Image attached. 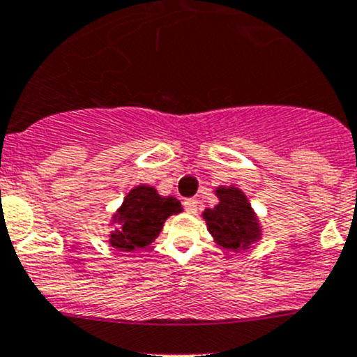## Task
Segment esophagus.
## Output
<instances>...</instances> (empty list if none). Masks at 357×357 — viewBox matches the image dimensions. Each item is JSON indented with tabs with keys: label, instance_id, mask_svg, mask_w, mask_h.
<instances>
[{
	"label": "esophagus",
	"instance_id": "1",
	"mask_svg": "<svg viewBox=\"0 0 357 357\" xmlns=\"http://www.w3.org/2000/svg\"><path fill=\"white\" fill-rule=\"evenodd\" d=\"M197 206H199V203H197V199H192V197H189V199L183 201V208H185L187 213H190V215L197 213Z\"/></svg>",
	"mask_w": 357,
	"mask_h": 357
}]
</instances>
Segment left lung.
Returning a JSON list of instances; mask_svg holds the SVG:
<instances>
[{"mask_svg":"<svg viewBox=\"0 0 357 357\" xmlns=\"http://www.w3.org/2000/svg\"><path fill=\"white\" fill-rule=\"evenodd\" d=\"M218 204L206 208L203 218L215 243L229 252L246 250L262 236L259 218L241 189L220 185L215 189Z\"/></svg>","mask_w":357,"mask_h":357,"instance_id":"8db88e82","label":"left lung"}]
</instances>
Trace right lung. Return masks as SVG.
<instances>
[{
  "mask_svg": "<svg viewBox=\"0 0 357 357\" xmlns=\"http://www.w3.org/2000/svg\"><path fill=\"white\" fill-rule=\"evenodd\" d=\"M178 211L182 204L177 197L160 196L151 185L133 187L112 215L114 231L109 234V245L119 252L146 248L160 236L165 220Z\"/></svg>",
  "mask_w": 357,
  "mask_h": 357,
  "instance_id": "1",
  "label": "right lung"
}]
</instances>
